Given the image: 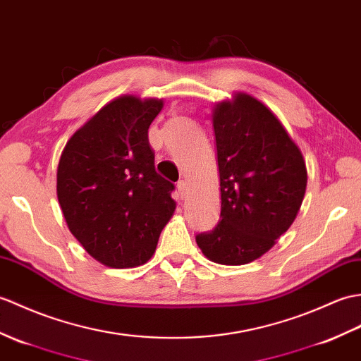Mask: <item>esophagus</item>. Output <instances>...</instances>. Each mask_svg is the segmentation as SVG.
<instances>
[{
  "label": "esophagus",
  "instance_id": "34e87169",
  "mask_svg": "<svg viewBox=\"0 0 361 361\" xmlns=\"http://www.w3.org/2000/svg\"><path fill=\"white\" fill-rule=\"evenodd\" d=\"M177 189H178L180 197L184 198V197H186V194H188V183L184 181V180H180V181L177 183Z\"/></svg>",
  "mask_w": 361,
  "mask_h": 361
}]
</instances>
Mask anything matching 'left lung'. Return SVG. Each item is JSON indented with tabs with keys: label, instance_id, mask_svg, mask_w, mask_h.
<instances>
[{
	"label": "left lung",
	"instance_id": "1",
	"mask_svg": "<svg viewBox=\"0 0 361 361\" xmlns=\"http://www.w3.org/2000/svg\"><path fill=\"white\" fill-rule=\"evenodd\" d=\"M212 126L221 214L219 224L195 240L214 263L247 264L294 223L306 192V163L276 115L246 92L216 103Z\"/></svg>",
	"mask_w": 361,
	"mask_h": 361
}]
</instances>
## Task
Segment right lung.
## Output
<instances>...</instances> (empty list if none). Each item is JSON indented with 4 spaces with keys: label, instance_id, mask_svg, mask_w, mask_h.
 Returning <instances> with one entry per match:
<instances>
[{
    "label": "right lung",
    "instance_id": "1",
    "mask_svg": "<svg viewBox=\"0 0 361 361\" xmlns=\"http://www.w3.org/2000/svg\"><path fill=\"white\" fill-rule=\"evenodd\" d=\"M164 99L121 95L66 142L56 197L67 228L86 252L115 269L154 255L177 203L173 184L157 173L147 130Z\"/></svg>",
    "mask_w": 361,
    "mask_h": 361
}]
</instances>
